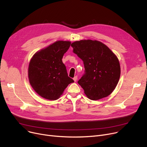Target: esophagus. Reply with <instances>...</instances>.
<instances>
[{"label":"esophagus","mask_w":147,"mask_h":147,"mask_svg":"<svg viewBox=\"0 0 147 147\" xmlns=\"http://www.w3.org/2000/svg\"><path fill=\"white\" fill-rule=\"evenodd\" d=\"M77 80V76H75L74 78H73V80L74 81V82H76Z\"/></svg>","instance_id":"obj_1"}]
</instances>
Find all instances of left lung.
Here are the masks:
<instances>
[{"label":"left lung","instance_id":"8db88e82","mask_svg":"<svg viewBox=\"0 0 147 147\" xmlns=\"http://www.w3.org/2000/svg\"><path fill=\"white\" fill-rule=\"evenodd\" d=\"M73 52L83 61L85 74L78 81L86 96L98 100L109 95L120 76L119 61L113 52L98 40L75 41Z\"/></svg>","mask_w":147,"mask_h":147}]
</instances>
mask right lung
Wrapping results in <instances>:
<instances>
[{
	"label": "right lung",
	"instance_id": "1",
	"mask_svg": "<svg viewBox=\"0 0 147 147\" xmlns=\"http://www.w3.org/2000/svg\"><path fill=\"white\" fill-rule=\"evenodd\" d=\"M70 41L58 40L34 55L28 66L30 84L40 96L48 100H56L74 80L68 76L62 61L67 51Z\"/></svg>",
	"mask_w": 147,
	"mask_h": 147
}]
</instances>
